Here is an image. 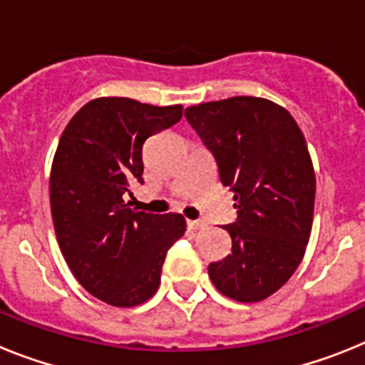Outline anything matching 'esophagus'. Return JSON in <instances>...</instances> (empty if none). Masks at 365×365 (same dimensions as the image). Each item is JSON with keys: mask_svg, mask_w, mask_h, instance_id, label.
Instances as JSON below:
<instances>
[{"mask_svg": "<svg viewBox=\"0 0 365 365\" xmlns=\"http://www.w3.org/2000/svg\"><path fill=\"white\" fill-rule=\"evenodd\" d=\"M186 225H188L190 230H202V228H206V222L199 221V219H195V221H193V219H188V221H186Z\"/></svg>", "mask_w": 365, "mask_h": 365, "instance_id": "esophagus-1", "label": "esophagus"}]
</instances>
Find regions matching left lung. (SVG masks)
I'll return each mask as SVG.
<instances>
[{"instance_id": "obj_1", "label": "left lung", "mask_w": 365, "mask_h": 365, "mask_svg": "<svg viewBox=\"0 0 365 365\" xmlns=\"http://www.w3.org/2000/svg\"><path fill=\"white\" fill-rule=\"evenodd\" d=\"M186 120L212 151L237 219L232 254L208 265L221 294L252 303L282 289L302 263L314 215L316 177L292 115L256 96L192 106Z\"/></svg>"}]
</instances>
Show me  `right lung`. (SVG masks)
Wrapping results in <instances>:
<instances>
[{
  "instance_id": "right-lung-1",
  "label": "right lung",
  "mask_w": 365,
  "mask_h": 365,
  "mask_svg": "<svg viewBox=\"0 0 365 365\" xmlns=\"http://www.w3.org/2000/svg\"><path fill=\"white\" fill-rule=\"evenodd\" d=\"M180 117L182 106L102 96L71 118L58 143L49 180L58 245L80 285L113 307L157 292L166 252L186 232L180 214H146L124 201L144 182L146 138Z\"/></svg>"
}]
</instances>
